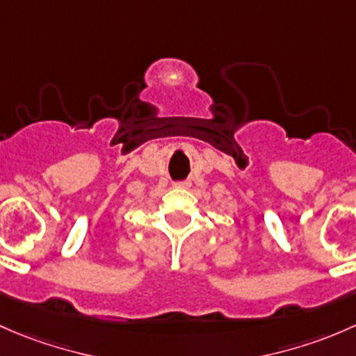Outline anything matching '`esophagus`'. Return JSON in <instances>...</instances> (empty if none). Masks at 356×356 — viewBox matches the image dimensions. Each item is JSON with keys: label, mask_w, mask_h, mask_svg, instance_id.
<instances>
[{"label": "esophagus", "mask_w": 356, "mask_h": 356, "mask_svg": "<svg viewBox=\"0 0 356 356\" xmlns=\"http://www.w3.org/2000/svg\"><path fill=\"white\" fill-rule=\"evenodd\" d=\"M188 186H190L188 179H183V181L175 183V188H188Z\"/></svg>", "instance_id": "1"}]
</instances>
